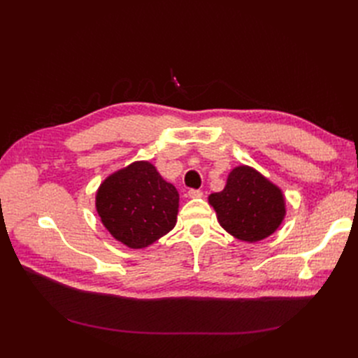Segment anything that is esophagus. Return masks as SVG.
Here are the masks:
<instances>
[{"instance_id":"esophagus-1","label":"esophagus","mask_w":358,"mask_h":358,"mask_svg":"<svg viewBox=\"0 0 358 358\" xmlns=\"http://www.w3.org/2000/svg\"><path fill=\"white\" fill-rule=\"evenodd\" d=\"M188 197L189 199H201L203 197V192L200 189H189L188 191Z\"/></svg>"}]
</instances>
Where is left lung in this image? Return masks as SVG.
<instances>
[{
    "label": "left lung",
    "instance_id": "8db88e82",
    "mask_svg": "<svg viewBox=\"0 0 358 358\" xmlns=\"http://www.w3.org/2000/svg\"><path fill=\"white\" fill-rule=\"evenodd\" d=\"M209 204L222 229L248 243L272 236L287 213L282 189L249 166L234 167L224 189L210 194Z\"/></svg>",
    "mask_w": 358,
    "mask_h": 358
}]
</instances>
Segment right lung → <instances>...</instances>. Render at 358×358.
<instances>
[{
    "label": "right lung",
    "instance_id": "add662e5",
    "mask_svg": "<svg viewBox=\"0 0 358 358\" xmlns=\"http://www.w3.org/2000/svg\"><path fill=\"white\" fill-rule=\"evenodd\" d=\"M95 209L117 242L143 249L176 225L179 192L149 161H134L101 182Z\"/></svg>",
    "mask_w": 358,
    "mask_h": 358
}]
</instances>
